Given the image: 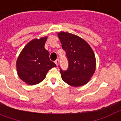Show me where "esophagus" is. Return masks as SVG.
<instances>
[{"label": "esophagus", "instance_id": "1", "mask_svg": "<svg viewBox=\"0 0 121 121\" xmlns=\"http://www.w3.org/2000/svg\"><path fill=\"white\" fill-rule=\"evenodd\" d=\"M54 63H56V65H57V66H58V64H59V60L58 59H57L55 61H54Z\"/></svg>", "mask_w": 121, "mask_h": 121}]
</instances>
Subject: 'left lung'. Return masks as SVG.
<instances>
[{
    "label": "left lung",
    "mask_w": 121,
    "mask_h": 121,
    "mask_svg": "<svg viewBox=\"0 0 121 121\" xmlns=\"http://www.w3.org/2000/svg\"><path fill=\"white\" fill-rule=\"evenodd\" d=\"M58 36L69 62L67 70L60 68L61 78L68 85L75 87L85 85L95 70L96 62L93 50L78 36L62 31Z\"/></svg>",
    "instance_id": "1"
}]
</instances>
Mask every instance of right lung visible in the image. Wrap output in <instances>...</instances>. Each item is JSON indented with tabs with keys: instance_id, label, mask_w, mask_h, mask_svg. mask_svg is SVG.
I'll return each mask as SVG.
<instances>
[{
	"instance_id": "add662e5",
	"label": "right lung",
	"mask_w": 121,
	"mask_h": 121,
	"mask_svg": "<svg viewBox=\"0 0 121 121\" xmlns=\"http://www.w3.org/2000/svg\"><path fill=\"white\" fill-rule=\"evenodd\" d=\"M47 36L34 39L24 47L17 61L18 76L25 83L34 85L45 79L49 70L56 65L50 60L45 49Z\"/></svg>"
}]
</instances>
